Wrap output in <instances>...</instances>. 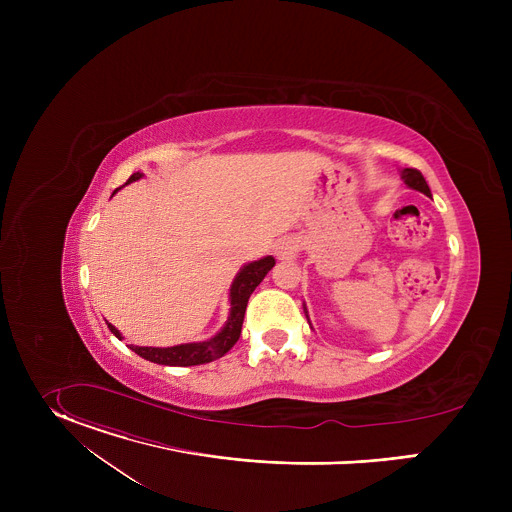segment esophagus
<instances>
[{
	"instance_id": "1",
	"label": "esophagus",
	"mask_w": 512,
	"mask_h": 512,
	"mask_svg": "<svg viewBox=\"0 0 512 512\" xmlns=\"http://www.w3.org/2000/svg\"><path fill=\"white\" fill-rule=\"evenodd\" d=\"M298 251H300V245L296 239H283L275 247V253L279 259H294L298 255Z\"/></svg>"
}]
</instances>
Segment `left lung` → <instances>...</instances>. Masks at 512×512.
I'll return each instance as SVG.
<instances>
[{
    "mask_svg": "<svg viewBox=\"0 0 512 512\" xmlns=\"http://www.w3.org/2000/svg\"><path fill=\"white\" fill-rule=\"evenodd\" d=\"M403 180H405V184H407L409 188L419 190V192H423L425 196H431L429 186H427V182H425V178H423V174H421L419 170H415V168H405V170H403Z\"/></svg>",
    "mask_w": 512,
    "mask_h": 512,
    "instance_id": "1",
    "label": "left lung"
}]
</instances>
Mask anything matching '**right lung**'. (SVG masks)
Segmentation results:
<instances>
[{
  "label": "right lung",
  "instance_id": "right-lung-1",
  "mask_svg": "<svg viewBox=\"0 0 512 512\" xmlns=\"http://www.w3.org/2000/svg\"><path fill=\"white\" fill-rule=\"evenodd\" d=\"M141 174L135 172L129 176L127 184L133 180H139ZM275 265L273 257H263L259 261H253L241 269L237 279L233 281L231 287V316L225 324V328L218 332L214 338L206 342H192V344H180V346H170V348H152V346H129L135 354H139L145 360H152L158 364H170V367H196V364L212 362L216 358L225 356L239 340L241 328H243V318L247 310V302L255 287L263 281V277L271 271ZM109 330L121 338L119 330L109 324Z\"/></svg>",
  "mask_w": 512,
  "mask_h": 512
}]
</instances>
